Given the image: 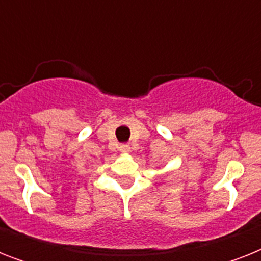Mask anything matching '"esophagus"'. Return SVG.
Masks as SVG:
<instances>
[{
  "label": "esophagus",
  "instance_id": "1",
  "mask_svg": "<svg viewBox=\"0 0 261 261\" xmlns=\"http://www.w3.org/2000/svg\"><path fill=\"white\" fill-rule=\"evenodd\" d=\"M119 150L122 151V153H128V151H130V146H128V145H120Z\"/></svg>",
  "mask_w": 261,
  "mask_h": 261
}]
</instances>
